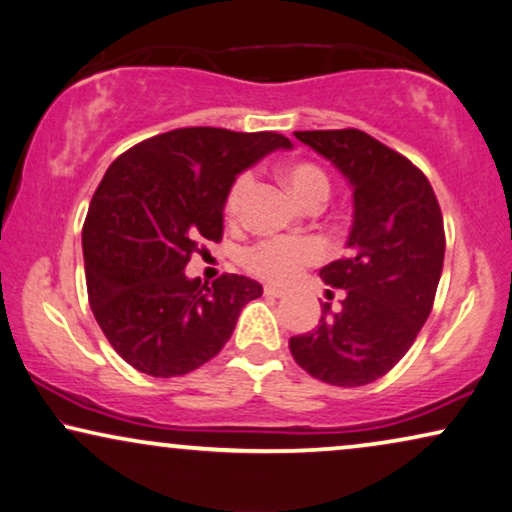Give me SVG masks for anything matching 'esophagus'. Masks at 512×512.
Here are the masks:
<instances>
[{
    "label": "esophagus",
    "instance_id": "34e87169",
    "mask_svg": "<svg viewBox=\"0 0 512 512\" xmlns=\"http://www.w3.org/2000/svg\"><path fill=\"white\" fill-rule=\"evenodd\" d=\"M264 295H267V297H283L285 290L278 288V285H264Z\"/></svg>",
    "mask_w": 512,
    "mask_h": 512
}]
</instances>
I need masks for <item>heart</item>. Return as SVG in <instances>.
I'll use <instances>...</instances> for the list:
<instances>
[{"label":"heart","mask_w":512,"mask_h":512,"mask_svg":"<svg viewBox=\"0 0 512 512\" xmlns=\"http://www.w3.org/2000/svg\"><path fill=\"white\" fill-rule=\"evenodd\" d=\"M281 175L290 192L302 201L304 206L323 203L330 194V177L318 163L292 161L281 168ZM252 187L250 173H238L224 194V215L234 220L241 213L245 196ZM323 257V248L313 238H262L250 245L243 255L245 269L267 281L288 283L299 276V271Z\"/></svg>","instance_id":"obj_1"}]
</instances>
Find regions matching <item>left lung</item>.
I'll list each match as a JSON object with an SVG mask.
<instances>
[{"label": "left lung", "mask_w": 512, "mask_h": 512, "mask_svg": "<svg viewBox=\"0 0 512 512\" xmlns=\"http://www.w3.org/2000/svg\"><path fill=\"white\" fill-rule=\"evenodd\" d=\"M349 177L353 227L349 255L320 269L346 292L342 311L323 304L306 335L290 337L297 365L332 386H365L384 377L410 351L433 309L445 224L428 177L384 142L358 128L297 131Z\"/></svg>", "instance_id": "left-lung-1"}]
</instances>
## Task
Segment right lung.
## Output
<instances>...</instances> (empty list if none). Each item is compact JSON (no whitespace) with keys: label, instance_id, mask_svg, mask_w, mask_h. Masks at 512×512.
I'll use <instances>...</instances> for the list:
<instances>
[{"label":"right lung","instance_id":"add662e5","mask_svg":"<svg viewBox=\"0 0 512 512\" xmlns=\"http://www.w3.org/2000/svg\"><path fill=\"white\" fill-rule=\"evenodd\" d=\"M290 145L274 131L175 128L107 168L81 231L88 304L135 370L180 377L208 363L229 342L243 306L262 295L245 276L222 274L208 285L187 278L185 267L203 241H222L234 177Z\"/></svg>","mask_w":512,"mask_h":512}]
</instances>
